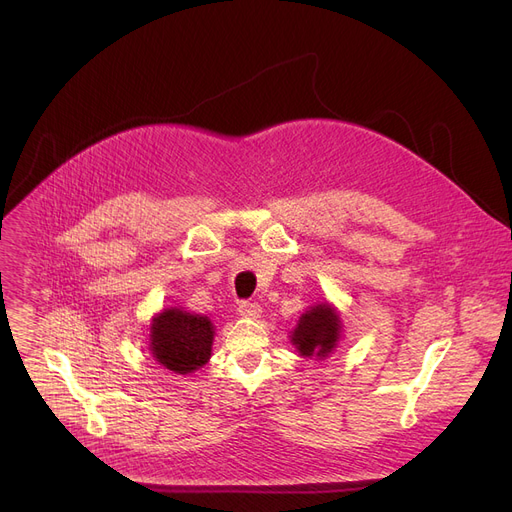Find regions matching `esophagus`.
I'll list each match as a JSON object with an SVG mask.
<instances>
[{
  "instance_id": "34e87169",
  "label": "esophagus",
  "mask_w": 512,
  "mask_h": 512,
  "mask_svg": "<svg viewBox=\"0 0 512 512\" xmlns=\"http://www.w3.org/2000/svg\"><path fill=\"white\" fill-rule=\"evenodd\" d=\"M238 315H242V317H259L261 315V305L259 303H251V301H242L238 305Z\"/></svg>"
}]
</instances>
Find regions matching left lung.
Segmentation results:
<instances>
[{
    "label": "left lung",
    "instance_id": "1",
    "mask_svg": "<svg viewBox=\"0 0 512 512\" xmlns=\"http://www.w3.org/2000/svg\"><path fill=\"white\" fill-rule=\"evenodd\" d=\"M342 321L330 303L309 307L299 317L297 328L292 330L290 342L307 359H326L340 340Z\"/></svg>",
    "mask_w": 512,
    "mask_h": 512
}]
</instances>
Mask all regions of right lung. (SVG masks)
I'll return each mask as SVG.
<instances>
[{"mask_svg": "<svg viewBox=\"0 0 512 512\" xmlns=\"http://www.w3.org/2000/svg\"><path fill=\"white\" fill-rule=\"evenodd\" d=\"M213 334V324L207 315L170 307L151 321L149 351L159 365L186 375L209 361Z\"/></svg>", "mask_w": 512, "mask_h": 512, "instance_id": "obj_1", "label": "right lung"}]
</instances>
